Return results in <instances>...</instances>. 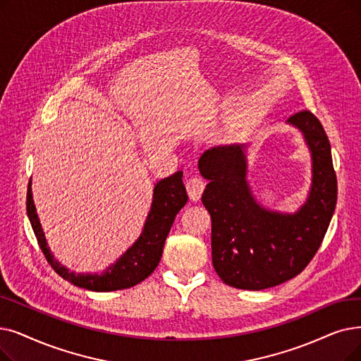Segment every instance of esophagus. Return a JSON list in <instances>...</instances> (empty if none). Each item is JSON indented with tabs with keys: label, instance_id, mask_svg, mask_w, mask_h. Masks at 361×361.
<instances>
[{
	"label": "esophagus",
	"instance_id": "esophagus-1",
	"mask_svg": "<svg viewBox=\"0 0 361 361\" xmlns=\"http://www.w3.org/2000/svg\"><path fill=\"white\" fill-rule=\"evenodd\" d=\"M185 189H187V195H189L190 200L197 202L202 197L203 189H205V181L199 177H193L185 184Z\"/></svg>",
	"mask_w": 361,
	"mask_h": 361
}]
</instances>
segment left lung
<instances>
[{"label":"left lung","instance_id":"8db88e82","mask_svg":"<svg viewBox=\"0 0 361 361\" xmlns=\"http://www.w3.org/2000/svg\"><path fill=\"white\" fill-rule=\"evenodd\" d=\"M286 123L302 134L311 154L310 190L295 212L257 200L247 180V145L215 146L199 158L200 176L208 180L202 203L212 219V264L228 286L261 290L300 274L335 212L338 184L323 125L308 111Z\"/></svg>","mask_w":361,"mask_h":361}]
</instances>
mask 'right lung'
I'll list each match as a JSON object with an SVG mask.
<instances>
[{
  "instance_id": "obj_1",
  "label": "right lung",
  "mask_w": 361,
  "mask_h": 361,
  "mask_svg": "<svg viewBox=\"0 0 361 361\" xmlns=\"http://www.w3.org/2000/svg\"><path fill=\"white\" fill-rule=\"evenodd\" d=\"M187 199L189 196H187L183 184V171H177L176 174L156 183L152 207L138 239L100 274L71 271L54 258L49 245H47L45 234L37 214L32 197V181L27 187L26 211L42 252L59 276L68 280L69 283L87 290L112 292L138 285L158 267L168 233L172 223H174L176 215L187 203Z\"/></svg>"
}]
</instances>
